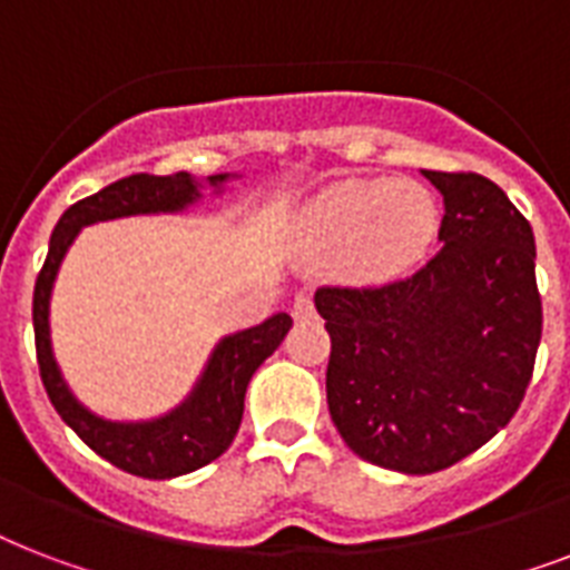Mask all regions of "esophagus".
I'll return each mask as SVG.
<instances>
[{
  "label": "esophagus",
  "mask_w": 570,
  "mask_h": 570,
  "mask_svg": "<svg viewBox=\"0 0 570 570\" xmlns=\"http://www.w3.org/2000/svg\"><path fill=\"white\" fill-rule=\"evenodd\" d=\"M295 320H316V304H313L311 295H298L293 302Z\"/></svg>",
  "instance_id": "1"
}]
</instances>
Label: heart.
<instances>
[{"label": "heart", "instance_id": "1", "mask_svg": "<svg viewBox=\"0 0 570 570\" xmlns=\"http://www.w3.org/2000/svg\"><path fill=\"white\" fill-rule=\"evenodd\" d=\"M441 206L416 180L348 177L302 206L304 239L355 277H390L414 266L434 242Z\"/></svg>", "mask_w": 570, "mask_h": 570}]
</instances>
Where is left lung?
Returning <instances> with one entry per match:
<instances>
[{
	"mask_svg": "<svg viewBox=\"0 0 570 570\" xmlns=\"http://www.w3.org/2000/svg\"><path fill=\"white\" fill-rule=\"evenodd\" d=\"M443 195L441 250L379 286H320L328 411L348 450L438 473L521 407L541 343L530 222L482 174L423 171Z\"/></svg>",
	"mask_w": 570,
	"mask_h": 570,
	"instance_id": "left-lung-1",
	"label": "left lung"
}]
</instances>
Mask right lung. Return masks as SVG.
Here are the masks:
<instances>
[{"label": "right lung", "mask_w": 570, "mask_h": 570, "mask_svg": "<svg viewBox=\"0 0 570 570\" xmlns=\"http://www.w3.org/2000/svg\"><path fill=\"white\" fill-rule=\"evenodd\" d=\"M224 180H227V174H215L209 177V186H222ZM197 189H200L197 180H191V174L186 171L168 174V177L132 174V177L111 183L97 195L76 200L58 218L52 239H49L47 263L40 268L38 284H35V302H31L35 348H38L40 381L47 387L49 402L97 455L132 476L174 479L218 459L239 432L250 375L257 373V366L284 343L286 331L293 328V320L286 313H275L257 328L224 337L215 346L191 396L174 407L171 414L150 420V423L102 420L85 405H79L73 393L67 390L65 379L58 373L56 357H52V346H49V293H52L58 266H61L67 248L73 245L76 233L82 230L85 224L109 222V218H124V215L180 213L200 197Z\"/></svg>", "instance_id": "obj_1"}]
</instances>
